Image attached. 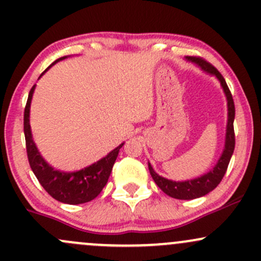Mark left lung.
Segmentation results:
<instances>
[{
  "label": "left lung",
  "instance_id": "obj_1",
  "mask_svg": "<svg viewBox=\"0 0 261 261\" xmlns=\"http://www.w3.org/2000/svg\"><path fill=\"white\" fill-rule=\"evenodd\" d=\"M188 61L197 63L202 69H204L208 73L214 74L217 78L219 79L220 84H222L224 93L227 95L228 100V125H227V136H225V147L223 151L222 157L219 159L218 163L213 170L210 171L204 176L198 177L196 179H191V181L185 182H174L166 179L163 177L159 176L151 167L148 163V170H150L151 176H152L154 183L159 186L161 190L165 192L167 196L172 197L176 199H194L199 198V197L205 196L210 193L219 185L220 181L224 177L225 172L228 170L229 161L231 159V154L234 152V147H236V134H234V117H236V107H234V100L231 96L230 90H229L225 79L223 78L222 74L219 73L214 65H212L210 62L205 61L202 57H187Z\"/></svg>",
  "mask_w": 261,
  "mask_h": 261
}]
</instances>
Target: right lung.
<instances>
[{
    "mask_svg": "<svg viewBox=\"0 0 261 261\" xmlns=\"http://www.w3.org/2000/svg\"><path fill=\"white\" fill-rule=\"evenodd\" d=\"M64 58L65 57H62L54 63L62 61ZM34 87L36 85H33L30 90V94H28L23 117L25 148H27L28 162H30L31 168H32L33 173L36 174L37 179L41 183L42 187L54 199L62 203H67V204H82V203L90 202L91 199L99 196L100 192L108 183L109 176H110L114 163L116 161L117 154H119L120 148L124 144L117 146L115 150L111 151L108 156H105L100 161L93 163L87 168H83L78 172L65 173L51 168L39 154L32 140V134H31L30 107Z\"/></svg>",
    "mask_w": 261,
    "mask_h": 261,
    "instance_id": "1",
    "label": "right lung"
}]
</instances>
